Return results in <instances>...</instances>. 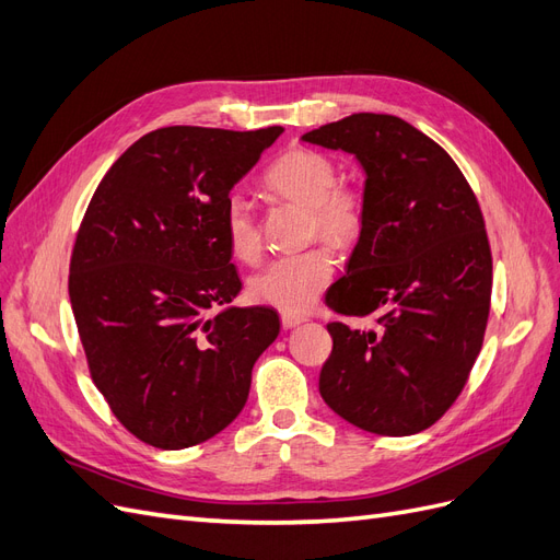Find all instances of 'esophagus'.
<instances>
[{"mask_svg":"<svg viewBox=\"0 0 560 560\" xmlns=\"http://www.w3.org/2000/svg\"><path fill=\"white\" fill-rule=\"evenodd\" d=\"M301 322H306V315H299V313H282L280 315V325L284 329H294Z\"/></svg>","mask_w":560,"mask_h":560,"instance_id":"obj_1","label":"esophagus"}]
</instances>
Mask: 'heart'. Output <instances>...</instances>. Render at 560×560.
<instances>
[{"label":"heart","mask_w":560,"mask_h":560,"mask_svg":"<svg viewBox=\"0 0 560 560\" xmlns=\"http://www.w3.org/2000/svg\"><path fill=\"white\" fill-rule=\"evenodd\" d=\"M270 194L311 208V235H322L336 247L360 241L366 222V200L360 186L336 182V165L319 151L294 147L278 156L264 175ZM224 233L235 259L245 264L261 257V229L257 214L241 196L226 200ZM334 273V254L327 245H315L268 264L249 280V296L282 313H306L315 306Z\"/></svg>","instance_id":"heart-1"}]
</instances>
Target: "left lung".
Masks as SVG:
<instances>
[{"mask_svg":"<svg viewBox=\"0 0 560 560\" xmlns=\"http://www.w3.org/2000/svg\"><path fill=\"white\" fill-rule=\"evenodd\" d=\"M303 140L343 149L366 173L364 231L325 296L331 354L319 395L354 428L406 436L442 418L479 358L493 257L479 200L460 167L411 124L352 114Z\"/></svg>","mask_w":560,"mask_h":560,"instance_id":"left-lung-1","label":"left lung"}]
</instances>
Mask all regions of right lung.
Returning a JSON list of instances; mask_svg holds the SVG:
<instances>
[{"label": "right lung", "mask_w": 560, "mask_h": 560, "mask_svg": "<svg viewBox=\"0 0 560 560\" xmlns=\"http://www.w3.org/2000/svg\"><path fill=\"white\" fill-rule=\"evenodd\" d=\"M284 128L167 126L109 167L81 219L70 301L91 378L140 442L189 448L243 411L252 366L276 341L273 308L241 292L224 208Z\"/></svg>", "instance_id": "1"}]
</instances>
